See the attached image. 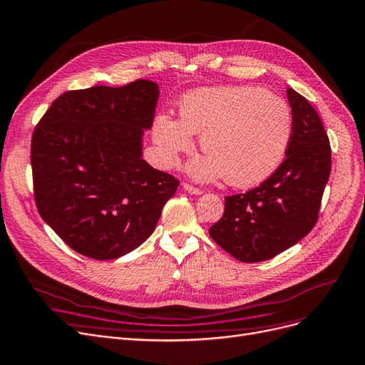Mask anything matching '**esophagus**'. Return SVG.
I'll use <instances>...</instances> for the list:
<instances>
[{"label":"esophagus","instance_id":"esophagus-1","mask_svg":"<svg viewBox=\"0 0 365 365\" xmlns=\"http://www.w3.org/2000/svg\"><path fill=\"white\" fill-rule=\"evenodd\" d=\"M182 188L184 190L187 192V193H190V195H195V196H200L202 195V190H199V188H196V187H193V185H190V184H182Z\"/></svg>","mask_w":365,"mask_h":365}]
</instances>
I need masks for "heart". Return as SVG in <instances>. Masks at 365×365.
Here are the masks:
<instances>
[{
  "instance_id": "b5f03b06",
  "label": "heart",
  "mask_w": 365,
  "mask_h": 365,
  "mask_svg": "<svg viewBox=\"0 0 365 365\" xmlns=\"http://www.w3.org/2000/svg\"><path fill=\"white\" fill-rule=\"evenodd\" d=\"M180 116L160 113L154 118L153 138L163 165L172 166L180 153L193 147V133H200L207 154L187 166L188 173L199 181L225 175L237 187L268 180L283 163L294 132L286 101L250 85L188 93L181 98Z\"/></svg>"
}]
</instances>
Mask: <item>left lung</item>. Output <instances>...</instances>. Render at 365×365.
Here are the masks:
<instances>
[{"label": "left lung", "instance_id": "8db88e82", "mask_svg": "<svg viewBox=\"0 0 365 365\" xmlns=\"http://www.w3.org/2000/svg\"><path fill=\"white\" fill-rule=\"evenodd\" d=\"M294 132L284 162L253 190L227 196L211 238L241 262H264L299 242L317 222L331 147L309 100L287 88Z\"/></svg>", "mask_w": 365, "mask_h": 365}]
</instances>
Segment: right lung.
I'll use <instances>...</instances> for the list:
<instances>
[{"label":"right lung","mask_w":365,"mask_h":365,"mask_svg":"<svg viewBox=\"0 0 365 365\" xmlns=\"http://www.w3.org/2000/svg\"><path fill=\"white\" fill-rule=\"evenodd\" d=\"M158 85L91 86L58 97L34 130L37 210L86 257L118 259L154 232L178 180L143 160Z\"/></svg>","instance_id":"add662e5"}]
</instances>
